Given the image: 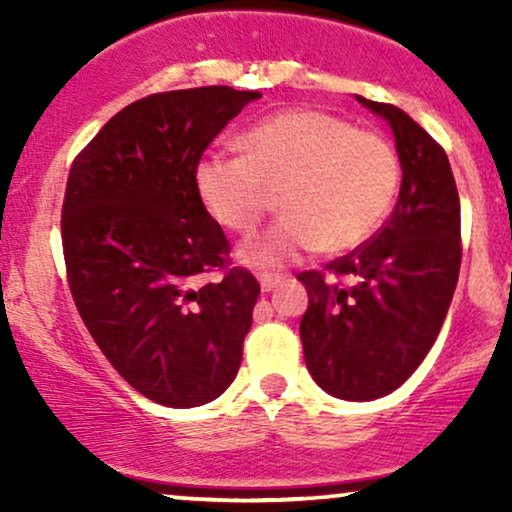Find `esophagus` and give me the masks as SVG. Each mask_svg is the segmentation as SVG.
<instances>
[{"label":"esophagus","instance_id":"1","mask_svg":"<svg viewBox=\"0 0 512 512\" xmlns=\"http://www.w3.org/2000/svg\"><path fill=\"white\" fill-rule=\"evenodd\" d=\"M281 279H284V276H279V274H260V286H262V291H272V289H276V284H281Z\"/></svg>","mask_w":512,"mask_h":512}]
</instances>
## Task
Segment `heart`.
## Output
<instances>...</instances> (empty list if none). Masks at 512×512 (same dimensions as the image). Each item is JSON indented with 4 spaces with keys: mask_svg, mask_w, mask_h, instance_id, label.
I'll use <instances>...</instances> for the list:
<instances>
[{
    "mask_svg": "<svg viewBox=\"0 0 512 512\" xmlns=\"http://www.w3.org/2000/svg\"><path fill=\"white\" fill-rule=\"evenodd\" d=\"M245 156H207L197 190L228 231L250 236L272 214L286 219L245 245L255 264H284L315 250H354L373 236L395 204L402 166L385 134L356 129L315 108L276 113L240 139Z\"/></svg>",
    "mask_w": 512,
    "mask_h": 512,
    "instance_id": "1",
    "label": "heart"
}]
</instances>
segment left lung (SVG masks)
Instances as JSON below:
<instances>
[{
  "label": "left lung",
  "mask_w": 512,
  "mask_h": 512,
  "mask_svg": "<svg viewBox=\"0 0 512 512\" xmlns=\"http://www.w3.org/2000/svg\"><path fill=\"white\" fill-rule=\"evenodd\" d=\"M395 134L402 190L373 238L296 279L308 291L305 363L334 397L366 402L397 390L436 342L462 262L460 195L448 154L390 103L358 96Z\"/></svg>",
  "instance_id": "8db88e82"
}]
</instances>
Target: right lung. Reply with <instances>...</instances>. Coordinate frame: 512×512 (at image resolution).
Here are the masks:
<instances>
[{
  "label": "right lung",
  "mask_w": 512,
  "mask_h": 512,
  "mask_svg": "<svg viewBox=\"0 0 512 512\" xmlns=\"http://www.w3.org/2000/svg\"><path fill=\"white\" fill-rule=\"evenodd\" d=\"M255 98L231 86L151 93L69 168L62 250L76 310L110 366L163 407L211 402L243 361L260 284L233 267L197 168Z\"/></svg>",
  "instance_id": "1"
}]
</instances>
